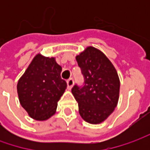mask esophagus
<instances>
[{
	"label": "esophagus",
	"instance_id": "esophagus-1",
	"mask_svg": "<svg viewBox=\"0 0 150 150\" xmlns=\"http://www.w3.org/2000/svg\"><path fill=\"white\" fill-rule=\"evenodd\" d=\"M73 83H74V82H73V79H72V78H69V79L67 81V88H68L69 90L71 89V88H72V86H73Z\"/></svg>",
	"mask_w": 150,
	"mask_h": 150
}]
</instances>
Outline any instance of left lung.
Listing matches in <instances>:
<instances>
[{
    "instance_id": "1",
    "label": "left lung",
    "mask_w": 150,
    "mask_h": 150,
    "mask_svg": "<svg viewBox=\"0 0 150 150\" xmlns=\"http://www.w3.org/2000/svg\"><path fill=\"white\" fill-rule=\"evenodd\" d=\"M84 78L72 93L78 103V111L86 122L98 124L106 120L118 104L120 82L112 62L100 50L88 47L76 57Z\"/></svg>"
}]
</instances>
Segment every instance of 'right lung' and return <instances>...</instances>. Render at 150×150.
I'll list each match as a JSON object with an SVG mask.
<instances>
[{
	"instance_id": "obj_1",
	"label": "right lung",
	"mask_w": 150,
	"mask_h": 150,
	"mask_svg": "<svg viewBox=\"0 0 150 150\" xmlns=\"http://www.w3.org/2000/svg\"><path fill=\"white\" fill-rule=\"evenodd\" d=\"M62 67L54 57L38 54L17 83L21 105L31 118L44 121L55 112L67 83L61 78Z\"/></svg>"
}]
</instances>
